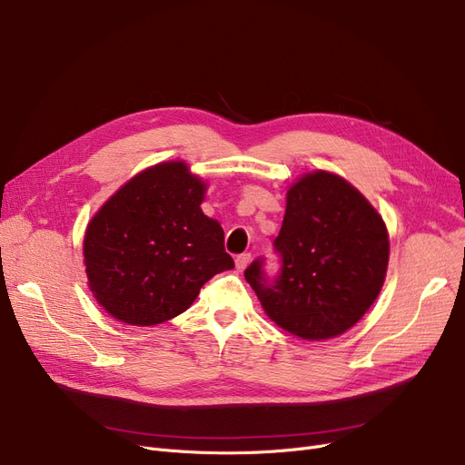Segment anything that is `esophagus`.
Instances as JSON below:
<instances>
[{"label":"esophagus","instance_id":"34e87169","mask_svg":"<svg viewBox=\"0 0 465 465\" xmlns=\"http://www.w3.org/2000/svg\"><path fill=\"white\" fill-rule=\"evenodd\" d=\"M249 262H251V252L239 254V256L235 258V268H237L239 272H243V270L249 266Z\"/></svg>","mask_w":465,"mask_h":465}]
</instances>
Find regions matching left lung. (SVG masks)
<instances>
[{"label":"left lung","instance_id":"8db88e82","mask_svg":"<svg viewBox=\"0 0 465 465\" xmlns=\"http://www.w3.org/2000/svg\"><path fill=\"white\" fill-rule=\"evenodd\" d=\"M279 270L256 258L245 279L281 329L327 340L351 329L380 294L390 260L380 214L344 178L317 171L287 193L273 241Z\"/></svg>","mask_w":465,"mask_h":465}]
</instances>
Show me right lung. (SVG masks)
<instances>
[{
    "instance_id": "obj_1",
    "label": "right lung",
    "mask_w": 465,
    "mask_h": 465,
    "mask_svg": "<svg viewBox=\"0 0 465 465\" xmlns=\"http://www.w3.org/2000/svg\"><path fill=\"white\" fill-rule=\"evenodd\" d=\"M205 184L183 161L134 176L96 213L85 233L89 287L112 317L136 327L186 312L233 258L224 230L201 211Z\"/></svg>"
}]
</instances>
